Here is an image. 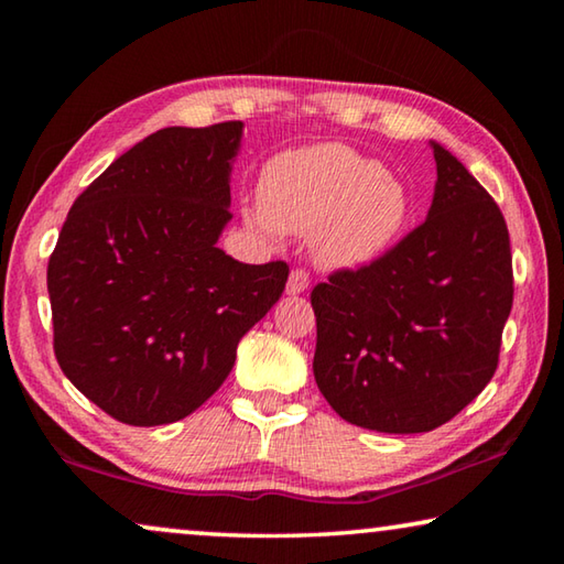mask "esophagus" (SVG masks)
Masks as SVG:
<instances>
[{
  "mask_svg": "<svg viewBox=\"0 0 564 564\" xmlns=\"http://www.w3.org/2000/svg\"><path fill=\"white\" fill-rule=\"evenodd\" d=\"M308 285H311L308 271H305V269H295V271H291L289 285H285V293H289V295H301V293L308 291Z\"/></svg>",
  "mask_w": 564,
  "mask_h": 564,
  "instance_id": "obj_1",
  "label": "esophagus"
}]
</instances>
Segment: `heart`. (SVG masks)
Returning <instances> with one entry per match:
<instances>
[{"label":"heart","instance_id":"b5f03b06","mask_svg":"<svg viewBox=\"0 0 564 564\" xmlns=\"http://www.w3.org/2000/svg\"><path fill=\"white\" fill-rule=\"evenodd\" d=\"M265 238L311 234L313 256L328 269H358L386 253L410 218V194L383 164L346 144L305 147L263 171L261 204L243 208Z\"/></svg>","mask_w":564,"mask_h":564}]
</instances>
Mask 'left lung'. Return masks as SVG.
<instances>
[{"instance_id":"1","label":"left lung","mask_w":564,"mask_h":564,"mask_svg":"<svg viewBox=\"0 0 564 564\" xmlns=\"http://www.w3.org/2000/svg\"><path fill=\"white\" fill-rule=\"evenodd\" d=\"M431 212L403 241L311 293L313 376L352 425L427 433L482 393L512 308L510 234L492 196L433 141Z\"/></svg>"}]
</instances>
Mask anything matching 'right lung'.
<instances>
[{
	"label": "right lung",
	"instance_id": "obj_1",
	"mask_svg": "<svg viewBox=\"0 0 564 564\" xmlns=\"http://www.w3.org/2000/svg\"><path fill=\"white\" fill-rule=\"evenodd\" d=\"M241 121L151 133L76 198L50 256L54 356L94 405L166 425L212 398L248 330L281 299L289 265L234 261Z\"/></svg>",
	"mask_w": 564,
	"mask_h": 564
}]
</instances>
